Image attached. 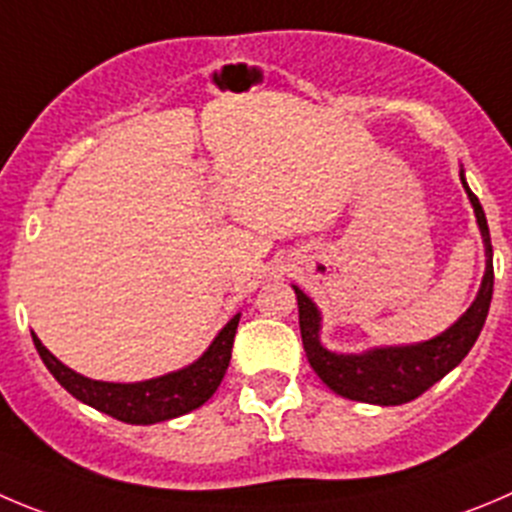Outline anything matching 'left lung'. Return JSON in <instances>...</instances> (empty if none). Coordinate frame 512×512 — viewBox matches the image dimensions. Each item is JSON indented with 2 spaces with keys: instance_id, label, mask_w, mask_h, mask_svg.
Here are the masks:
<instances>
[{
  "instance_id": "left-lung-1",
  "label": "left lung",
  "mask_w": 512,
  "mask_h": 512,
  "mask_svg": "<svg viewBox=\"0 0 512 512\" xmlns=\"http://www.w3.org/2000/svg\"><path fill=\"white\" fill-rule=\"evenodd\" d=\"M460 179L472 207H475L482 242H485L487 265L475 303L442 336L432 338V341L414 343V346L374 348V351H366L361 356H353V353L351 356H346V353H331L318 341L321 313H318L315 303L303 290L295 288L305 356H308L315 374L323 379V384L336 391V394L353 401H366V404H381V407L407 404V401L422 396L442 376L450 374L462 358L470 353V348L475 346L477 336H480L482 326H485L490 300H493V245H490V229H487V219L480 207V199L470 191L465 176L460 174Z\"/></svg>"
}]
</instances>
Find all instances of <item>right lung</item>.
Wrapping results in <instances>:
<instances>
[{"mask_svg": "<svg viewBox=\"0 0 512 512\" xmlns=\"http://www.w3.org/2000/svg\"><path fill=\"white\" fill-rule=\"evenodd\" d=\"M237 323H240V315H234L214 338L207 353L191 366L174 371V374L159 376V379L138 381V384H108V381L85 379V376L75 374L73 369L60 364L42 346L35 333H32V341H35L37 353L57 379V384L68 389L75 399L126 424H156L181 417L191 409H199L217 391L224 374H227L229 358H232Z\"/></svg>", "mask_w": 512, "mask_h": 512, "instance_id": "1", "label": "right lung"}]
</instances>
